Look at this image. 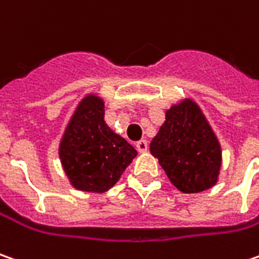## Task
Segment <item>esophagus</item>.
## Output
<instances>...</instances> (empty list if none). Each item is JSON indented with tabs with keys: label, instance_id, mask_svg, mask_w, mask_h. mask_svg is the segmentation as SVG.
<instances>
[{
	"label": "esophagus",
	"instance_id": "obj_1",
	"mask_svg": "<svg viewBox=\"0 0 259 259\" xmlns=\"http://www.w3.org/2000/svg\"><path fill=\"white\" fill-rule=\"evenodd\" d=\"M136 147H138L139 152H146V150H147V140H145V139L139 140L138 143H136Z\"/></svg>",
	"mask_w": 259,
	"mask_h": 259
}]
</instances>
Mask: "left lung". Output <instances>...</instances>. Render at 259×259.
Here are the masks:
<instances>
[{"label": "left lung", "instance_id": "left-lung-1", "mask_svg": "<svg viewBox=\"0 0 259 259\" xmlns=\"http://www.w3.org/2000/svg\"><path fill=\"white\" fill-rule=\"evenodd\" d=\"M167 178L179 191L196 193L212 188L221 169V146L199 107L191 100L170 107L150 142Z\"/></svg>", "mask_w": 259, "mask_h": 259}]
</instances>
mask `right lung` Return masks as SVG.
Here are the masks:
<instances>
[{
  "label": "right lung",
  "instance_id": "obj_1",
  "mask_svg": "<svg viewBox=\"0 0 259 259\" xmlns=\"http://www.w3.org/2000/svg\"><path fill=\"white\" fill-rule=\"evenodd\" d=\"M136 155L135 147L109 129L104 104L94 96L78 104L60 145L70 182L85 192L109 191Z\"/></svg>",
  "mask_w": 259,
  "mask_h": 259
}]
</instances>
